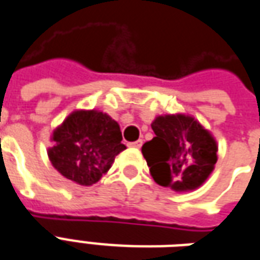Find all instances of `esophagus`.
I'll use <instances>...</instances> for the list:
<instances>
[{
  "mask_svg": "<svg viewBox=\"0 0 260 260\" xmlns=\"http://www.w3.org/2000/svg\"><path fill=\"white\" fill-rule=\"evenodd\" d=\"M142 145H143V140H142V139L136 140V142H131V143H128V146H129V147H136V149L142 147Z\"/></svg>",
  "mask_w": 260,
  "mask_h": 260,
  "instance_id": "1",
  "label": "esophagus"
}]
</instances>
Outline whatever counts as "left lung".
<instances>
[{
    "mask_svg": "<svg viewBox=\"0 0 260 260\" xmlns=\"http://www.w3.org/2000/svg\"><path fill=\"white\" fill-rule=\"evenodd\" d=\"M151 128L155 136L143 145L142 153L153 179L175 191L200 187L218 161L213 136L184 114L158 115Z\"/></svg>",
    "mask_w": 260,
    "mask_h": 260,
    "instance_id": "left-lung-1",
    "label": "left lung"
}]
</instances>
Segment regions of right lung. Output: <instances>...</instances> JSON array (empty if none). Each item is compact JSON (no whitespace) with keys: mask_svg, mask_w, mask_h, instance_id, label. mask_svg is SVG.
Masks as SVG:
<instances>
[{"mask_svg":"<svg viewBox=\"0 0 260 260\" xmlns=\"http://www.w3.org/2000/svg\"><path fill=\"white\" fill-rule=\"evenodd\" d=\"M48 157L57 172L81 186L96 183L125 149L120 125L98 110L73 111L53 131Z\"/></svg>","mask_w":260,"mask_h":260,"instance_id":"add662e5","label":"right lung"}]
</instances>
